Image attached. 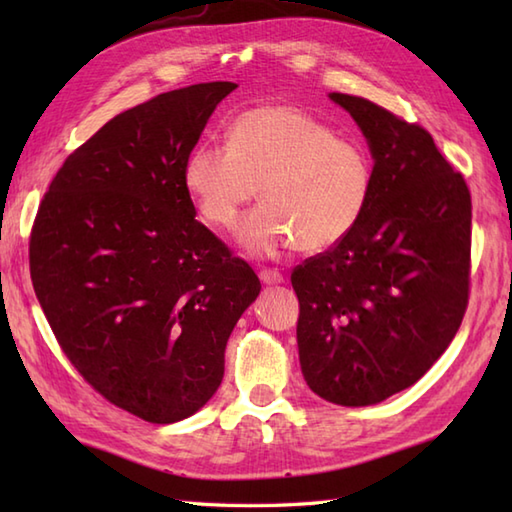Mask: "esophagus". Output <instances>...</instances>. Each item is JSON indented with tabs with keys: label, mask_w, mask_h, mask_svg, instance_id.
<instances>
[{
	"label": "esophagus",
	"mask_w": 512,
	"mask_h": 512,
	"mask_svg": "<svg viewBox=\"0 0 512 512\" xmlns=\"http://www.w3.org/2000/svg\"><path fill=\"white\" fill-rule=\"evenodd\" d=\"M259 279H262L264 284H268V286H275V284H281V281H284V275H281L277 268H262V270H259Z\"/></svg>",
	"instance_id": "1"
}]
</instances>
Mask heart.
<instances>
[{
	"label": "heart",
	"mask_w": 512,
	"mask_h": 512,
	"mask_svg": "<svg viewBox=\"0 0 512 512\" xmlns=\"http://www.w3.org/2000/svg\"><path fill=\"white\" fill-rule=\"evenodd\" d=\"M182 182L215 228H231L259 184L264 202L237 231L248 253L275 255L290 244L323 253L361 222L374 191V162L363 145L339 138L317 116L268 103L239 112L228 143L193 145Z\"/></svg>",
	"instance_id": "1"
}]
</instances>
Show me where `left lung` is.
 Instances as JSON below:
<instances>
[{
  "label": "left lung",
  "instance_id": "8db88e82",
  "mask_svg": "<svg viewBox=\"0 0 512 512\" xmlns=\"http://www.w3.org/2000/svg\"><path fill=\"white\" fill-rule=\"evenodd\" d=\"M374 158L354 231L292 270L301 372L343 407L411 387L460 330L471 284V193L431 134L361 96L332 92Z\"/></svg>",
  "mask_w": 512,
  "mask_h": 512
}]
</instances>
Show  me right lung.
<instances>
[{
  "instance_id": "obj_1",
  "label": "right lung",
  "mask_w": 512,
  "mask_h": 512,
  "mask_svg": "<svg viewBox=\"0 0 512 512\" xmlns=\"http://www.w3.org/2000/svg\"><path fill=\"white\" fill-rule=\"evenodd\" d=\"M235 83L158 94L65 158L30 231L43 314L99 394L134 416H193L224 376L257 275L202 222L184 189L189 149Z\"/></svg>"
}]
</instances>
